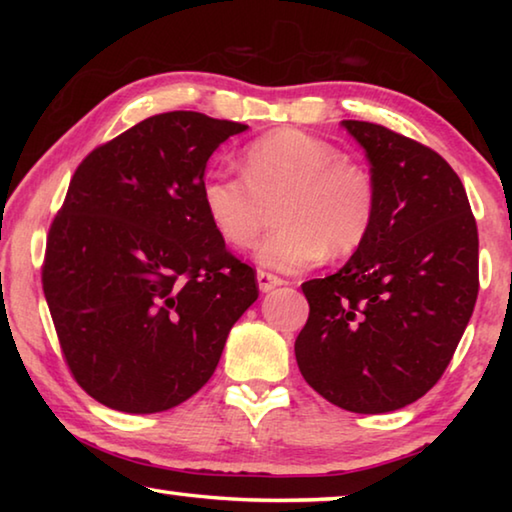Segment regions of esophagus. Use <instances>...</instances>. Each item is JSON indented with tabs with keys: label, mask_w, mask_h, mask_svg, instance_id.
Listing matches in <instances>:
<instances>
[{
	"label": "esophagus",
	"mask_w": 512,
	"mask_h": 512,
	"mask_svg": "<svg viewBox=\"0 0 512 512\" xmlns=\"http://www.w3.org/2000/svg\"><path fill=\"white\" fill-rule=\"evenodd\" d=\"M257 284H259V291H273L275 287H282L284 280L282 277H277L273 273H266V271H257Z\"/></svg>",
	"instance_id": "esophagus-1"
}]
</instances>
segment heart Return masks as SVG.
Here are the masks:
<instances>
[{
  "label": "heart",
  "mask_w": 512,
  "mask_h": 512,
  "mask_svg": "<svg viewBox=\"0 0 512 512\" xmlns=\"http://www.w3.org/2000/svg\"><path fill=\"white\" fill-rule=\"evenodd\" d=\"M244 176L207 171L201 205L225 244L248 250L273 223L282 228L257 248L273 271H300L329 255L343 257L366 241L377 212L372 178L320 137L284 128L246 146Z\"/></svg>",
  "instance_id": "1"
}]
</instances>
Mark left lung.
I'll return each instance as SVG.
<instances>
[{
  "mask_svg": "<svg viewBox=\"0 0 512 512\" xmlns=\"http://www.w3.org/2000/svg\"><path fill=\"white\" fill-rule=\"evenodd\" d=\"M370 162L377 212L334 275L302 284L296 361L352 413L411 404L443 377L479 293V232L456 171L436 151L370 121H341Z\"/></svg>",
  "mask_w": 512,
  "mask_h": 512,
  "instance_id": "obj_1",
  "label": "left lung"
}]
</instances>
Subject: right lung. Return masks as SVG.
<instances>
[{
	"mask_svg": "<svg viewBox=\"0 0 512 512\" xmlns=\"http://www.w3.org/2000/svg\"><path fill=\"white\" fill-rule=\"evenodd\" d=\"M246 124L162 112L94 149L47 237L42 289L63 357L103 406L158 413L214 375L257 277L201 205L210 155Z\"/></svg>",
	"mask_w": 512,
	"mask_h": 512,
	"instance_id": "1",
	"label": "right lung"
}]
</instances>
